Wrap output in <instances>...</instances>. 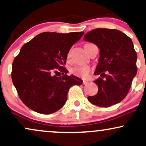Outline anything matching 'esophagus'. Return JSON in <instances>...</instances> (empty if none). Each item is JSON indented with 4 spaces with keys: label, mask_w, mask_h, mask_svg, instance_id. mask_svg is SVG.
<instances>
[{
    "label": "esophagus",
    "mask_w": 146,
    "mask_h": 146,
    "mask_svg": "<svg viewBox=\"0 0 146 146\" xmlns=\"http://www.w3.org/2000/svg\"><path fill=\"white\" fill-rule=\"evenodd\" d=\"M88 81H86V80L83 81V84H84V85H86L87 84H88Z\"/></svg>",
    "instance_id": "34e87169"
}]
</instances>
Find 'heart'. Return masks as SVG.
I'll return each mask as SVG.
<instances>
[{
  "label": "heart",
  "mask_w": 146,
  "mask_h": 146,
  "mask_svg": "<svg viewBox=\"0 0 146 146\" xmlns=\"http://www.w3.org/2000/svg\"><path fill=\"white\" fill-rule=\"evenodd\" d=\"M90 69L87 66H76L71 68V72L73 75L81 77H87L89 74Z\"/></svg>",
  "instance_id": "obj_1"
}]
</instances>
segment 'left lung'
Instances as JSON below:
<instances>
[{"label":"left lung","instance_id":"8db88e82","mask_svg":"<svg viewBox=\"0 0 146 146\" xmlns=\"http://www.w3.org/2000/svg\"><path fill=\"white\" fill-rule=\"evenodd\" d=\"M85 41L95 44L100 49L94 80L98 87L96 95L88 96L92 104L109 107L123 100L129 91L137 74V53L131 39L117 29L98 28L85 34Z\"/></svg>","mask_w":146,"mask_h":146}]
</instances>
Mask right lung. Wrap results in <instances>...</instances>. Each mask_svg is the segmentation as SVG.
Wrapping results in <instances>:
<instances>
[{"mask_svg":"<svg viewBox=\"0 0 146 146\" xmlns=\"http://www.w3.org/2000/svg\"><path fill=\"white\" fill-rule=\"evenodd\" d=\"M84 32H43L22 46L13 62L11 77L22 102L34 111L51 114L67 101L69 88L81 86L79 77L66 74L67 54ZM66 73L58 77L60 71Z\"/></svg>","mask_w":146,"mask_h":146,"instance_id":"1","label":"right lung"}]
</instances>
